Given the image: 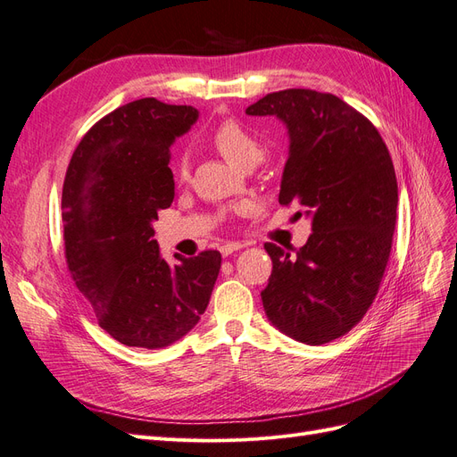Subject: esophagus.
Returning a JSON list of instances; mask_svg holds the SVG:
<instances>
[{"label": "esophagus", "instance_id": "obj_1", "mask_svg": "<svg viewBox=\"0 0 457 457\" xmlns=\"http://www.w3.org/2000/svg\"><path fill=\"white\" fill-rule=\"evenodd\" d=\"M243 243H226V245H221L220 246V253L224 254V256H229L231 253H236V251H241L243 249Z\"/></svg>", "mask_w": 457, "mask_h": 457}]
</instances>
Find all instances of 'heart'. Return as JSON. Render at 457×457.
<instances>
[{
    "label": "heart",
    "mask_w": 457,
    "mask_h": 457,
    "mask_svg": "<svg viewBox=\"0 0 457 457\" xmlns=\"http://www.w3.org/2000/svg\"><path fill=\"white\" fill-rule=\"evenodd\" d=\"M212 145L226 156V159L233 164L245 168L253 162H260L264 156V147L260 139L251 134L241 122L226 119L221 120L211 136ZM176 176L179 179H187L189 178V159L184 154L179 156V161L176 162ZM237 212H243L245 206H236Z\"/></svg>",
    "instance_id": "obj_1"
}]
</instances>
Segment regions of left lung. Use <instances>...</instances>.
Segmentation results:
<instances>
[{
  "mask_svg": "<svg viewBox=\"0 0 457 457\" xmlns=\"http://www.w3.org/2000/svg\"><path fill=\"white\" fill-rule=\"evenodd\" d=\"M246 114L278 116L289 129L279 203L312 218L310 239L295 254L264 245L273 264L260 293L266 316L295 341L331 343L379 291L396 226L393 159L377 128L333 94L273 91Z\"/></svg>",
  "mask_w": 457,
  "mask_h": 457,
  "instance_id": "8db88e82",
  "label": "left lung"
}]
</instances>
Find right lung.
I'll use <instances>...</instances> for the list:
<instances>
[{
    "label": "right lung",
    "mask_w": 457,
    "mask_h": 457,
    "mask_svg": "<svg viewBox=\"0 0 457 457\" xmlns=\"http://www.w3.org/2000/svg\"><path fill=\"white\" fill-rule=\"evenodd\" d=\"M197 109L137 99L89 128L62 184L64 258L97 323L126 346L164 348L199 323L221 254H174L168 264L153 221L174 201L170 145Z\"/></svg>",
    "instance_id": "right-lung-1"
}]
</instances>
